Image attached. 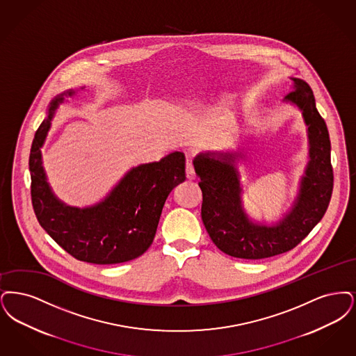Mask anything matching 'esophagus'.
<instances>
[{
    "instance_id": "1",
    "label": "esophagus",
    "mask_w": 356,
    "mask_h": 356,
    "mask_svg": "<svg viewBox=\"0 0 356 356\" xmlns=\"http://www.w3.org/2000/svg\"><path fill=\"white\" fill-rule=\"evenodd\" d=\"M186 177L188 179H194L195 178V169H194V165H193L191 161L186 162Z\"/></svg>"
}]
</instances>
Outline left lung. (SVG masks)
Returning a JSON list of instances; mask_svg holds the SVG:
<instances>
[{"mask_svg": "<svg viewBox=\"0 0 356 356\" xmlns=\"http://www.w3.org/2000/svg\"><path fill=\"white\" fill-rule=\"evenodd\" d=\"M294 82L286 101L303 111L309 126V162L294 209L275 226L255 225L245 214L238 172L232 166L236 154H200L194 159L201 178L203 225L214 245L234 258L263 259L293 250L323 218L331 200L334 171L328 130L309 83L298 78Z\"/></svg>", "mask_w": 356, "mask_h": 356, "instance_id": "left-lung-1", "label": "left lung"}]
</instances>
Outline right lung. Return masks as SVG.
Listing matches in <instances>:
<instances>
[{
  "label": "right lung",
  "mask_w": 356,
  "mask_h": 356,
  "mask_svg": "<svg viewBox=\"0 0 356 356\" xmlns=\"http://www.w3.org/2000/svg\"><path fill=\"white\" fill-rule=\"evenodd\" d=\"M62 99L58 97L51 102L49 117L37 129L31 143V204L37 220L78 261L115 264L136 259L153 243L163 204L171 190L185 181V154L175 152L159 162L133 168L106 200L93 207L81 210L63 206L49 188L40 152L51 115Z\"/></svg>",
  "instance_id": "add662e5"
}]
</instances>
